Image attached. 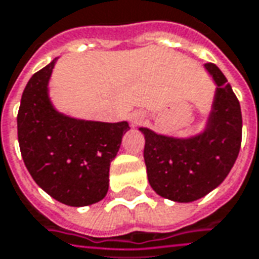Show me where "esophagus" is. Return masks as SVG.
Instances as JSON below:
<instances>
[{
    "instance_id": "obj_1",
    "label": "esophagus",
    "mask_w": 259,
    "mask_h": 259,
    "mask_svg": "<svg viewBox=\"0 0 259 259\" xmlns=\"http://www.w3.org/2000/svg\"><path fill=\"white\" fill-rule=\"evenodd\" d=\"M141 121H142V117H141V115L140 117H135V118H133L134 124H140Z\"/></svg>"
}]
</instances>
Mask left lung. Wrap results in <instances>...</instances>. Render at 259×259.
<instances>
[{
    "mask_svg": "<svg viewBox=\"0 0 259 259\" xmlns=\"http://www.w3.org/2000/svg\"><path fill=\"white\" fill-rule=\"evenodd\" d=\"M204 66L219 85L204 133L190 140H175L140 128L145 135L149 185L169 200L189 203L210 193L227 178L241 148L240 101L222 70L214 63Z\"/></svg>",
    "mask_w": 259,
    "mask_h": 259,
    "instance_id": "1",
    "label": "left lung"
}]
</instances>
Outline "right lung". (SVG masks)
Here are the masks:
<instances>
[{
  "label": "right lung",
  "instance_id": "obj_1",
  "mask_svg": "<svg viewBox=\"0 0 259 259\" xmlns=\"http://www.w3.org/2000/svg\"><path fill=\"white\" fill-rule=\"evenodd\" d=\"M55 63L56 59L25 87L17 117L18 142L37 186L63 204L81 207L104 199L110 163L130 126L80 121L55 111L48 97Z\"/></svg>",
  "mask_w": 259,
  "mask_h": 259
}]
</instances>
